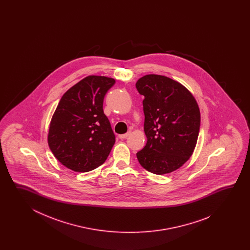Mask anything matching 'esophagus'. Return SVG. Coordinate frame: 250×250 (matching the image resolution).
<instances>
[{
    "label": "esophagus",
    "instance_id": "1",
    "mask_svg": "<svg viewBox=\"0 0 250 250\" xmlns=\"http://www.w3.org/2000/svg\"><path fill=\"white\" fill-rule=\"evenodd\" d=\"M129 134H130V131L125 133V134H123V135H119V138H121V139H124V138H127V136H128Z\"/></svg>",
    "mask_w": 250,
    "mask_h": 250
}]
</instances>
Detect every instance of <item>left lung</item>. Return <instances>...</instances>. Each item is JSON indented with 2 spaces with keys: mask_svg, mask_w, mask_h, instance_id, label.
<instances>
[{
  "mask_svg": "<svg viewBox=\"0 0 250 250\" xmlns=\"http://www.w3.org/2000/svg\"><path fill=\"white\" fill-rule=\"evenodd\" d=\"M136 87L145 96L144 130L147 138L138 162L154 174L170 173L193 154L200 127L197 101L184 85L161 75H146Z\"/></svg>",
  "mask_w": 250,
  "mask_h": 250,
  "instance_id": "left-lung-1",
  "label": "left lung"
}]
</instances>
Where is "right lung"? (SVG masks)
I'll use <instances>...</instances> for the list:
<instances>
[{
	"instance_id": "right-lung-1",
	"label": "right lung",
	"mask_w": 250,
	"mask_h": 250,
	"mask_svg": "<svg viewBox=\"0 0 250 250\" xmlns=\"http://www.w3.org/2000/svg\"><path fill=\"white\" fill-rule=\"evenodd\" d=\"M115 80L88 76L70 87L59 102L48 133V145L59 162L86 172L103 165L115 143L104 113V98Z\"/></svg>"
}]
</instances>
